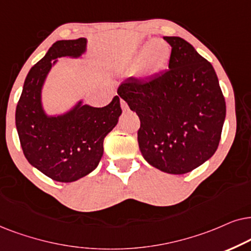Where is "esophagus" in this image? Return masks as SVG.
Here are the masks:
<instances>
[{
    "label": "esophagus",
    "instance_id": "34e87169",
    "mask_svg": "<svg viewBox=\"0 0 251 251\" xmlns=\"http://www.w3.org/2000/svg\"><path fill=\"white\" fill-rule=\"evenodd\" d=\"M120 105H122L123 111H128V105H127V103L124 101V100H120Z\"/></svg>",
    "mask_w": 251,
    "mask_h": 251
}]
</instances>
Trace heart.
Listing matches in <instances>:
<instances>
[{
  "label": "heart",
  "mask_w": 251,
  "mask_h": 251,
  "mask_svg": "<svg viewBox=\"0 0 251 251\" xmlns=\"http://www.w3.org/2000/svg\"><path fill=\"white\" fill-rule=\"evenodd\" d=\"M141 60V69L146 76H153L163 72L171 58V49L163 41H146L141 43L136 58Z\"/></svg>",
  "instance_id": "obj_1"
}]
</instances>
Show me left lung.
Here are the masks:
<instances>
[{"label": "left lung", "mask_w": 251, "mask_h": 251, "mask_svg": "<svg viewBox=\"0 0 251 251\" xmlns=\"http://www.w3.org/2000/svg\"><path fill=\"white\" fill-rule=\"evenodd\" d=\"M169 70L146 80L128 78L118 95L139 116V148L153 168L185 175L211 158L218 148L226 103L213 66L179 36Z\"/></svg>", "instance_id": "obj_1"}]
</instances>
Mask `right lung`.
Here are the masks:
<instances>
[{"label":"right lung","mask_w":251,"mask_h":251,"mask_svg":"<svg viewBox=\"0 0 251 251\" xmlns=\"http://www.w3.org/2000/svg\"><path fill=\"white\" fill-rule=\"evenodd\" d=\"M86 51V38L53 43L45 57L29 70L16 108V128L26 159L59 182L76 181L98 168L104 138L122 115L118 96L103 108L79 100L58 115L46 111L43 86L58 58L81 59Z\"/></svg>","instance_id":"right-lung-1"}]
</instances>
